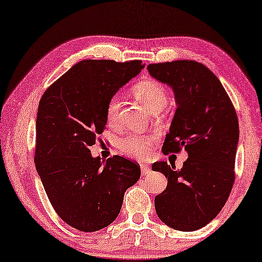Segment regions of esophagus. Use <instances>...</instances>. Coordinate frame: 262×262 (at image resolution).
<instances>
[{"instance_id":"34e87169","label":"esophagus","mask_w":262,"mask_h":262,"mask_svg":"<svg viewBox=\"0 0 262 262\" xmlns=\"http://www.w3.org/2000/svg\"><path fill=\"white\" fill-rule=\"evenodd\" d=\"M151 168L149 166H146V165H141V174L142 177H149V175L151 174Z\"/></svg>"}]
</instances>
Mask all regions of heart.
<instances>
[{
    "label": "heart",
    "mask_w": 262,
    "mask_h": 262,
    "mask_svg": "<svg viewBox=\"0 0 262 262\" xmlns=\"http://www.w3.org/2000/svg\"><path fill=\"white\" fill-rule=\"evenodd\" d=\"M132 93L140 102L143 103L148 111L153 113H159L163 111V108L168 104L169 97L168 92L165 85L156 80H144L140 81L133 85ZM120 100L119 97H112L108 101L106 107V120L108 123L114 124L119 119L120 112ZM151 139L140 138V136L130 135L122 140H120L119 146L124 154L133 156V158H146L150 154Z\"/></svg>",
    "instance_id": "obj_1"
}]
</instances>
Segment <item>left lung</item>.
I'll list each match as a JSON object with an SVG mask.
<instances>
[{"mask_svg":"<svg viewBox=\"0 0 262 262\" xmlns=\"http://www.w3.org/2000/svg\"><path fill=\"white\" fill-rule=\"evenodd\" d=\"M147 69L173 89L178 106L162 151L185 148L188 154L181 169L165 161L151 166L168 181L155 196L156 214L177 231H196L220 213L231 194L239 143L236 112L224 85L202 63L179 60Z\"/></svg>","mask_w":262,"mask_h":262,"instance_id":"obj_1","label":"left lung"}]
</instances>
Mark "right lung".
Returning <instances> with one entry per match:
<instances>
[{
    "label": "right lung",
    "mask_w": 262,
    "mask_h": 262,
    "mask_svg": "<svg viewBox=\"0 0 262 262\" xmlns=\"http://www.w3.org/2000/svg\"><path fill=\"white\" fill-rule=\"evenodd\" d=\"M146 64L135 60H83L45 92L36 118L35 165L50 204L66 224L96 232L118 217L140 165L115 155L93 158L107 124L108 101Z\"/></svg>",
    "instance_id": "1"
}]
</instances>
